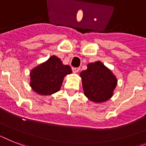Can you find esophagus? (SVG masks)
<instances>
[{"mask_svg": "<svg viewBox=\"0 0 146 146\" xmlns=\"http://www.w3.org/2000/svg\"><path fill=\"white\" fill-rule=\"evenodd\" d=\"M72 70H73V73H78L79 70H80V68H79V67H73V68H72Z\"/></svg>", "mask_w": 146, "mask_h": 146, "instance_id": "obj_1", "label": "esophagus"}]
</instances>
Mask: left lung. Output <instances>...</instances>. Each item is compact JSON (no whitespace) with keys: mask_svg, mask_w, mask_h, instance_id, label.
Returning <instances> with one entry per match:
<instances>
[{"mask_svg":"<svg viewBox=\"0 0 146 146\" xmlns=\"http://www.w3.org/2000/svg\"><path fill=\"white\" fill-rule=\"evenodd\" d=\"M84 95L94 102H104L111 99L117 86V79L111 70L101 62L88 64L81 72Z\"/></svg>","mask_w":146,"mask_h":146,"instance_id":"8db88e82","label":"left lung"}]
</instances>
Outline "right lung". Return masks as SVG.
Wrapping results in <instances>:
<instances>
[{"mask_svg": "<svg viewBox=\"0 0 146 146\" xmlns=\"http://www.w3.org/2000/svg\"><path fill=\"white\" fill-rule=\"evenodd\" d=\"M72 73L69 65H64L57 56H52L30 72V86L41 95H51L61 89L64 78Z\"/></svg>", "mask_w": 146, "mask_h": 146, "instance_id": "right-lung-1", "label": "right lung"}]
</instances>
